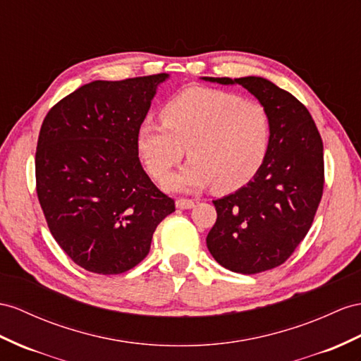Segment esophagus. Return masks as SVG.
<instances>
[{
    "mask_svg": "<svg viewBox=\"0 0 361 361\" xmlns=\"http://www.w3.org/2000/svg\"><path fill=\"white\" fill-rule=\"evenodd\" d=\"M175 206H177V209H180V210H188V209H192L193 206H195V201L188 200V198H178L177 201H175Z\"/></svg>",
    "mask_w": 361,
    "mask_h": 361,
    "instance_id": "34e87169",
    "label": "esophagus"
}]
</instances>
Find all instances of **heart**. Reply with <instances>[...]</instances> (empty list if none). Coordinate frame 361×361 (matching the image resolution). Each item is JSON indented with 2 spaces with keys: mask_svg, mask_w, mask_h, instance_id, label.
<instances>
[{
  "mask_svg": "<svg viewBox=\"0 0 361 361\" xmlns=\"http://www.w3.org/2000/svg\"><path fill=\"white\" fill-rule=\"evenodd\" d=\"M163 125L137 129L138 155L155 180H164L188 151L190 163L166 181L188 190L214 184L232 192L253 178L269 149L270 118L262 105L235 92L190 87L161 108Z\"/></svg>",
  "mask_w": 361,
  "mask_h": 361,
  "instance_id": "obj_1",
  "label": "heart"
}]
</instances>
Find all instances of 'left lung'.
Wrapping results in <instances>:
<instances>
[{
  "label": "left lung",
  "instance_id": "obj_1",
  "mask_svg": "<svg viewBox=\"0 0 361 361\" xmlns=\"http://www.w3.org/2000/svg\"><path fill=\"white\" fill-rule=\"evenodd\" d=\"M204 80L244 87L270 118L269 149L253 180L214 201L218 216L207 235V248L230 271L271 270L293 255L316 216L325 184L320 134L307 106L270 80L257 76Z\"/></svg>",
  "mask_w": 361,
  "mask_h": 361
}]
</instances>
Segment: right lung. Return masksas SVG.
I'll list each match as a JSON object with an SVG mask.
<instances>
[{
	"instance_id": "add662e5",
	"label": "right lung",
	"mask_w": 361,
	"mask_h": 361,
	"mask_svg": "<svg viewBox=\"0 0 361 361\" xmlns=\"http://www.w3.org/2000/svg\"><path fill=\"white\" fill-rule=\"evenodd\" d=\"M166 73L94 80L45 116L35 171L36 193L53 238L87 271L120 274L149 253L157 226L175 201L143 171L137 129Z\"/></svg>"
}]
</instances>
